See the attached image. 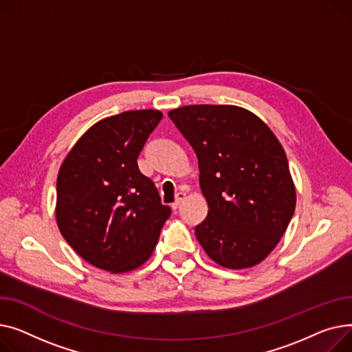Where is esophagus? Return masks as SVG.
I'll list each match as a JSON object with an SVG mask.
<instances>
[{
	"mask_svg": "<svg viewBox=\"0 0 352 352\" xmlns=\"http://www.w3.org/2000/svg\"><path fill=\"white\" fill-rule=\"evenodd\" d=\"M184 199H186V193H184V192H179V193L176 195V200H175V203L172 204V209H173V210H176V209L179 208V206H180V203H182Z\"/></svg>",
	"mask_w": 352,
	"mask_h": 352,
	"instance_id": "esophagus-1",
	"label": "esophagus"
}]
</instances>
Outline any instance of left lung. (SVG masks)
<instances>
[{
    "label": "left lung",
    "mask_w": 352,
    "mask_h": 352,
    "mask_svg": "<svg viewBox=\"0 0 352 352\" xmlns=\"http://www.w3.org/2000/svg\"><path fill=\"white\" fill-rule=\"evenodd\" d=\"M199 162L209 212L195 233L208 256L241 270L263 261L296 210V188L281 143L240 107L189 105L169 112Z\"/></svg>",
    "instance_id": "left-lung-1"
}]
</instances>
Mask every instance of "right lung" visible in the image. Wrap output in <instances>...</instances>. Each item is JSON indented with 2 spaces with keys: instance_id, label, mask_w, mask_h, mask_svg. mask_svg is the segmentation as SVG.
<instances>
[{
  "instance_id": "1",
  "label": "right lung",
  "mask_w": 352,
  "mask_h": 352,
  "mask_svg": "<svg viewBox=\"0 0 352 352\" xmlns=\"http://www.w3.org/2000/svg\"><path fill=\"white\" fill-rule=\"evenodd\" d=\"M163 118L128 111L96 122L62 162L56 179L60 234L89 264L111 273L135 270L152 256L172 213L138 156Z\"/></svg>"
}]
</instances>
